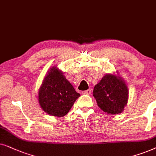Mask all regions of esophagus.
<instances>
[{
    "instance_id": "34e87169",
    "label": "esophagus",
    "mask_w": 156,
    "mask_h": 156,
    "mask_svg": "<svg viewBox=\"0 0 156 156\" xmlns=\"http://www.w3.org/2000/svg\"><path fill=\"white\" fill-rule=\"evenodd\" d=\"M83 94H86V95H90L91 94V90L90 89H88V90H84L83 91Z\"/></svg>"
}]
</instances>
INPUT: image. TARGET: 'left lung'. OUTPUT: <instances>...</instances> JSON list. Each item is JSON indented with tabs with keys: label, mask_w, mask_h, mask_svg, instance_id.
<instances>
[{
	"label": "left lung",
	"mask_w": 156,
	"mask_h": 156,
	"mask_svg": "<svg viewBox=\"0 0 156 156\" xmlns=\"http://www.w3.org/2000/svg\"><path fill=\"white\" fill-rule=\"evenodd\" d=\"M128 93L125 80L115 74L107 73L93 89L98 106L110 115L121 113L124 111L128 103Z\"/></svg>",
	"instance_id": "8db88e82"
}]
</instances>
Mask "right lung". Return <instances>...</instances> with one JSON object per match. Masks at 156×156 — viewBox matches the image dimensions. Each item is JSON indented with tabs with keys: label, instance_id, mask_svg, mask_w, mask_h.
<instances>
[{
	"label": "right lung",
	"instance_id": "right-lung-1",
	"mask_svg": "<svg viewBox=\"0 0 156 156\" xmlns=\"http://www.w3.org/2000/svg\"><path fill=\"white\" fill-rule=\"evenodd\" d=\"M57 66L49 69L38 91L39 105L43 111L55 117H63L80 96Z\"/></svg>",
	"mask_w": 156,
	"mask_h": 156
}]
</instances>
